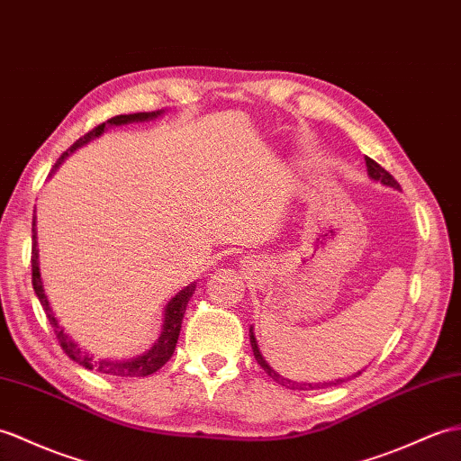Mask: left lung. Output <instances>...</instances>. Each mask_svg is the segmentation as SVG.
I'll list each match as a JSON object with an SVG mask.
<instances>
[{"mask_svg":"<svg viewBox=\"0 0 461 461\" xmlns=\"http://www.w3.org/2000/svg\"><path fill=\"white\" fill-rule=\"evenodd\" d=\"M366 165H367V173H369V176H371L373 180H379L381 185H384V186H391V188H397V190L401 188V185H399L397 180L393 178V175L387 173V170H384L379 163H375V160L366 157ZM249 339H251L253 356H255L257 363H259V366L263 367V371L267 373V375H269L273 381H276L279 384H283V387H286V389H293V391H314V389H326V387H334V384L344 383V379H336V381H328V383H298V381L286 379V377L279 375V373H276V371L269 366V363L265 361V357L261 356L259 348H257V341H255V336H253V330H251V328H249ZM359 373H361V371H357L353 377H357Z\"/></svg>","mask_w":461,"mask_h":461,"instance_id":"left-lung-1","label":"left lung"}]
</instances>
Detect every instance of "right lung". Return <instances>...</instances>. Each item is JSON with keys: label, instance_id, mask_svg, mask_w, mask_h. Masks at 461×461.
<instances>
[{"label": "right lung", "instance_id": "add662e5", "mask_svg": "<svg viewBox=\"0 0 461 461\" xmlns=\"http://www.w3.org/2000/svg\"><path fill=\"white\" fill-rule=\"evenodd\" d=\"M163 113L160 112H139V113H127V115H115L112 120L100 123L98 127H94L92 131L86 133L84 137H80L77 143H74L67 153H62L60 158L55 163V168H59V165L67 158L72 151H77L78 147L86 145L94 137H100L105 130V125H125V123H133V122H147L153 120V117ZM52 168V170H55ZM37 223H35V216H33V249H31V267H33V288L35 294L39 296V303L45 310V314L49 318L50 326L55 328V334L60 348L64 349V353L72 359L77 361L78 366L86 367V369H94L98 373H104V375H115V377H147L151 373L158 371L165 363L173 357L176 341H178V334H180V326H182V318H185V310L186 304L190 301V296L194 294L196 285L192 283L190 286L182 288V291L170 301L165 308V322H163V331L157 339V344L149 349L143 356H139L135 359L130 361H112V359H95L94 356H90L88 351H84L77 341H72V338L68 334H64V330L59 326V320L52 314V308L49 304V298L45 294V288H42V281H41V271H39V249H37Z\"/></svg>", "mask_w": 461, "mask_h": 461}]
</instances>
